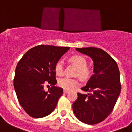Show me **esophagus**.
Returning a JSON list of instances; mask_svg holds the SVG:
<instances>
[{
	"instance_id": "34e87169",
	"label": "esophagus",
	"mask_w": 132,
	"mask_h": 132,
	"mask_svg": "<svg viewBox=\"0 0 132 132\" xmlns=\"http://www.w3.org/2000/svg\"><path fill=\"white\" fill-rule=\"evenodd\" d=\"M68 92H69L68 90H66V89L64 90V94H66V93H68Z\"/></svg>"
}]
</instances>
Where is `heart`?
<instances>
[{"instance_id": "obj_1", "label": "heart", "mask_w": 132, "mask_h": 132, "mask_svg": "<svg viewBox=\"0 0 132 132\" xmlns=\"http://www.w3.org/2000/svg\"><path fill=\"white\" fill-rule=\"evenodd\" d=\"M70 60L75 66L78 68L77 75L83 79L87 78L89 75V70L87 67V60L83 56L80 55H73L70 58ZM55 70L56 74L62 76L63 74L64 67L63 62L59 60L55 66ZM58 85L61 88L66 90H72L79 85V82L76 79H72L69 77L60 78L58 81Z\"/></svg>"}]
</instances>
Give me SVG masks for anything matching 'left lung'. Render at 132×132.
<instances>
[{
	"mask_svg": "<svg viewBox=\"0 0 132 132\" xmlns=\"http://www.w3.org/2000/svg\"><path fill=\"white\" fill-rule=\"evenodd\" d=\"M76 50L92 59L94 74L81 88L90 93H77L78 98L72 105L73 113L85 124H98L111 113L120 93L119 67L109 54L99 48H76Z\"/></svg>",
	"mask_w": 132,
	"mask_h": 132,
	"instance_id": "8db88e82",
	"label": "left lung"
}]
</instances>
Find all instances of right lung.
Listing matches in <instances>:
<instances>
[{
  "mask_svg": "<svg viewBox=\"0 0 132 132\" xmlns=\"http://www.w3.org/2000/svg\"><path fill=\"white\" fill-rule=\"evenodd\" d=\"M70 49L53 45H38L23 56L16 66L13 80L15 91L26 113L36 119L49 115L55 109L63 89L56 84L55 66ZM52 87L45 91L43 87Z\"/></svg>",
  "mask_w": 132,
  "mask_h": 132,
  "instance_id": "right-lung-1",
  "label": "right lung"
}]
</instances>
